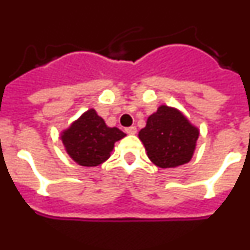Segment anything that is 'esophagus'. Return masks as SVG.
Wrapping results in <instances>:
<instances>
[{
	"instance_id": "1",
	"label": "esophagus",
	"mask_w": 250,
	"mask_h": 250,
	"mask_svg": "<svg viewBox=\"0 0 250 250\" xmlns=\"http://www.w3.org/2000/svg\"><path fill=\"white\" fill-rule=\"evenodd\" d=\"M125 131H126V134H129V135H135V134H136V127L135 126L126 127V129H125Z\"/></svg>"
}]
</instances>
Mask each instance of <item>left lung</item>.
Returning a JSON list of instances; mask_svg holds the SVG:
<instances>
[{
    "mask_svg": "<svg viewBox=\"0 0 250 250\" xmlns=\"http://www.w3.org/2000/svg\"><path fill=\"white\" fill-rule=\"evenodd\" d=\"M199 138V129L180 110L160 105L147 118L139 139L147 158L161 169L184 165L191 160Z\"/></svg>",
    "mask_w": 250,
    "mask_h": 250,
    "instance_id": "1",
    "label": "left lung"
}]
</instances>
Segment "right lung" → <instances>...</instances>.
<instances>
[{"mask_svg":"<svg viewBox=\"0 0 250 250\" xmlns=\"http://www.w3.org/2000/svg\"><path fill=\"white\" fill-rule=\"evenodd\" d=\"M126 136L118 127H109L94 109L61 131V140L68 156L81 167H91L103 164L111 155L116 141Z\"/></svg>","mask_w":250,"mask_h":250,"instance_id":"1","label":"right lung"}]
</instances>
